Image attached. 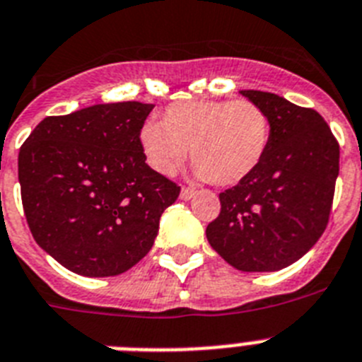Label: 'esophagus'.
<instances>
[{"instance_id": "obj_1", "label": "esophagus", "mask_w": 362, "mask_h": 362, "mask_svg": "<svg viewBox=\"0 0 362 362\" xmlns=\"http://www.w3.org/2000/svg\"><path fill=\"white\" fill-rule=\"evenodd\" d=\"M195 193H197L195 189H189V187H182L180 199L182 200H191V199H193V197H195Z\"/></svg>"}]
</instances>
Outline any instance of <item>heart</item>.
<instances>
[{"mask_svg": "<svg viewBox=\"0 0 362 362\" xmlns=\"http://www.w3.org/2000/svg\"><path fill=\"white\" fill-rule=\"evenodd\" d=\"M145 160L160 175H171L191 147L195 175L218 186H233L261 165L270 145V121L250 101L175 103L162 119L139 129Z\"/></svg>", "mask_w": 362, "mask_h": 362, "instance_id": "b5f03b06", "label": "heart"}]
</instances>
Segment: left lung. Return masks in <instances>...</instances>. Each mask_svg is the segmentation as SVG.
<instances>
[{"label":"left lung","instance_id":"left-lung-1","mask_svg":"<svg viewBox=\"0 0 362 362\" xmlns=\"http://www.w3.org/2000/svg\"><path fill=\"white\" fill-rule=\"evenodd\" d=\"M265 112L270 145L256 171L218 195L206 228L218 256L243 272H274L305 256L329 218L339 144L318 112L276 93L241 90Z\"/></svg>","mask_w":362,"mask_h":362}]
</instances>
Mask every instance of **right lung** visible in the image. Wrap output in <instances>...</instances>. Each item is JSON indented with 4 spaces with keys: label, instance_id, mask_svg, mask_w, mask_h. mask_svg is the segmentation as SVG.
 Instances as JSON below:
<instances>
[{
    "label": "right lung",
    "instance_id": "right-lung-1",
    "mask_svg": "<svg viewBox=\"0 0 362 362\" xmlns=\"http://www.w3.org/2000/svg\"><path fill=\"white\" fill-rule=\"evenodd\" d=\"M154 105L101 103L36 124L18 180L38 247L75 274L127 272L153 248L180 187L145 163L139 129Z\"/></svg>",
    "mask_w": 362,
    "mask_h": 362
}]
</instances>
